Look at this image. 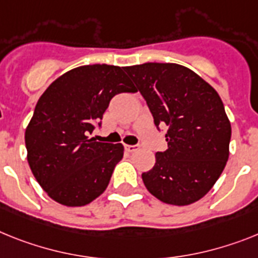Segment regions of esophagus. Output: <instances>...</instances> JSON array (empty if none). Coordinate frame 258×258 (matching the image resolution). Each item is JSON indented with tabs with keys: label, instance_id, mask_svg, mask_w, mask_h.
Wrapping results in <instances>:
<instances>
[{
	"label": "esophagus",
	"instance_id": "34e87169",
	"mask_svg": "<svg viewBox=\"0 0 258 258\" xmlns=\"http://www.w3.org/2000/svg\"><path fill=\"white\" fill-rule=\"evenodd\" d=\"M139 148V146H125V151H127V152H135V151H138Z\"/></svg>",
	"mask_w": 258,
	"mask_h": 258
}]
</instances>
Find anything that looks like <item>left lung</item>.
<instances>
[{
	"label": "left lung",
	"instance_id": "1",
	"mask_svg": "<svg viewBox=\"0 0 258 258\" xmlns=\"http://www.w3.org/2000/svg\"><path fill=\"white\" fill-rule=\"evenodd\" d=\"M146 98L156 127L165 125L168 149L143 173L153 197L187 206L206 196L229 157L231 122L219 94L191 69L174 62L124 67Z\"/></svg>",
	"mask_w": 258,
	"mask_h": 258
}]
</instances>
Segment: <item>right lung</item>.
Wrapping results in <instances>:
<instances>
[{
	"label": "right lung",
	"mask_w": 258,
	"mask_h": 258,
	"mask_svg": "<svg viewBox=\"0 0 258 258\" xmlns=\"http://www.w3.org/2000/svg\"><path fill=\"white\" fill-rule=\"evenodd\" d=\"M124 67L93 64L73 68L45 89L26 127L32 174L55 202L85 206L106 190L123 157V144L94 142V124L119 93H135Z\"/></svg>",
	"instance_id": "1"
}]
</instances>
